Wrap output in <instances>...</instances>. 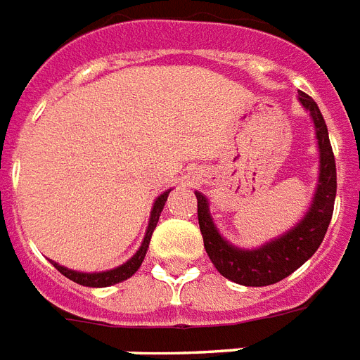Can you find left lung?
<instances>
[{"instance_id": "8db88e82", "label": "left lung", "mask_w": 360, "mask_h": 360, "mask_svg": "<svg viewBox=\"0 0 360 360\" xmlns=\"http://www.w3.org/2000/svg\"><path fill=\"white\" fill-rule=\"evenodd\" d=\"M297 99L305 110H309L314 122L318 150H320V175H318L316 192L300 224L257 250H242L229 244L218 233L210 216L209 201L201 192H195L198 220H200L207 255L221 276L238 285L266 286L290 276L292 271H296L303 262L314 255L331 221L335 198H337V166H335V155L329 142L326 120L311 96L300 92Z\"/></svg>"}]
</instances>
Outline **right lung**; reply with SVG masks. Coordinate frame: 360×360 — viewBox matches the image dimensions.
<instances>
[{
	"label": "right lung",
	"mask_w": 360,
	"mask_h": 360,
	"mask_svg": "<svg viewBox=\"0 0 360 360\" xmlns=\"http://www.w3.org/2000/svg\"><path fill=\"white\" fill-rule=\"evenodd\" d=\"M168 194H170V190H166L165 194H160L153 203V209H151V214H150V224H148V229H146V236L144 240H142V246L139 248V251L131 257L129 261L124 262L122 266L118 268H114V270H107V271H99V274H84V271H75V270H70V268H64L60 266L58 262L51 261V264L57 268L64 277H68L72 279L74 283L77 285H83V286H92V288H101V286H110V285H116V283H122L125 279H129L133 276L134 271L139 270L142 261H144L146 257V251L150 248V240H151V235H153L155 227H157V221H159V216L165 209V203L168 200Z\"/></svg>",
	"instance_id": "obj_1"
}]
</instances>
